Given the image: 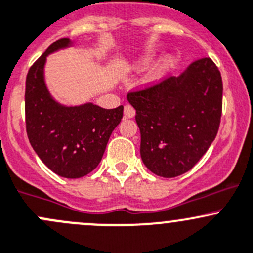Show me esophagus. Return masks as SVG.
<instances>
[{"label": "esophagus", "instance_id": "34e87169", "mask_svg": "<svg viewBox=\"0 0 253 253\" xmlns=\"http://www.w3.org/2000/svg\"><path fill=\"white\" fill-rule=\"evenodd\" d=\"M134 116H135L134 107L130 106V104H126V107H124V117H126V118H132Z\"/></svg>", "mask_w": 253, "mask_h": 253}]
</instances>
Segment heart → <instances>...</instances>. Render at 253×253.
<instances>
[{"label": "heart", "mask_w": 253, "mask_h": 253, "mask_svg": "<svg viewBox=\"0 0 253 253\" xmlns=\"http://www.w3.org/2000/svg\"><path fill=\"white\" fill-rule=\"evenodd\" d=\"M149 64H150V60L149 59H144V60H141V61H139L136 65H135V69H145V67H146ZM171 65H172L171 57H167V59H165L164 61L161 62V64L157 65V66L155 67L154 70H152L151 75H150V80H151V81L159 80L160 77L164 76L165 72H166L167 70L171 67Z\"/></svg>", "instance_id": "heart-1"}]
</instances>
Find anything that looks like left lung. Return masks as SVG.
<instances>
[{
  "instance_id": "1",
  "label": "left lung",
  "mask_w": 253,
  "mask_h": 253,
  "mask_svg": "<svg viewBox=\"0 0 253 253\" xmlns=\"http://www.w3.org/2000/svg\"><path fill=\"white\" fill-rule=\"evenodd\" d=\"M136 111L145 166L160 177L188 172L217 134L222 111V80L211 57L196 60L178 77L127 93Z\"/></svg>"
}]
</instances>
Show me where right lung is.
Masks as SVG:
<instances>
[{
	"label": "right lung",
	"mask_w": 253,
	"mask_h": 253,
	"mask_svg": "<svg viewBox=\"0 0 253 253\" xmlns=\"http://www.w3.org/2000/svg\"><path fill=\"white\" fill-rule=\"evenodd\" d=\"M70 39L54 42L29 69L26 80V129L39 159L59 176L80 178L101 162L123 106L104 109L92 103L64 107L50 97L42 76L46 56L67 46Z\"/></svg>",
	"instance_id": "right-lung-1"
}]
</instances>
